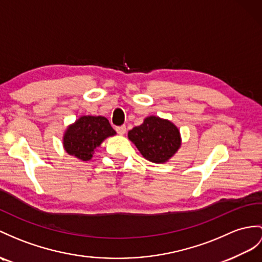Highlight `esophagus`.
<instances>
[{
    "label": "esophagus",
    "mask_w": 262,
    "mask_h": 262,
    "mask_svg": "<svg viewBox=\"0 0 262 262\" xmlns=\"http://www.w3.org/2000/svg\"><path fill=\"white\" fill-rule=\"evenodd\" d=\"M116 131L119 133V135L123 136L124 133H125V131H126V127H125V125H120V126L116 127Z\"/></svg>",
    "instance_id": "1"
}]
</instances>
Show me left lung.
I'll list each match as a JSON object with an SVG mask.
<instances>
[{"label":"left lung","mask_w":262,"mask_h":262,"mask_svg":"<svg viewBox=\"0 0 262 262\" xmlns=\"http://www.w3.org/2000/svg\"><path fill=\"white\" fill-rule=\"evenodd\" d=\"M127 137L146 160L155 163L168 161L181 145L178 127L157 117L146 118L141 125L130 130Z\"/></svg>","instance_id":"obj_1"}]
</instances>
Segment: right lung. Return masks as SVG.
I'll list each match as a JSON object with an SVG mask.
<instances>
[{
    "label": "right lung",
    "mask_w": 262,
    "mask_h": 262,
    "mask_svg": "<svg viewBox=\"0 0 262 262\" xmlns=\"http://www.w3.org/2000/svg\"><path fill=\"white\" fill-rule=\"evenodd\" d=\"M116 135V131L104 117H81L74 124L68 127L63 138L66 151L80 160L88 161L94 150L103 140Z\"/></svg>",
    "instance_id": "add662e5"
}]
</instances>
